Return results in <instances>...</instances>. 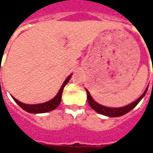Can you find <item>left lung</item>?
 <instances>
[{
	"instance_id": "1",
	"label": "left lung",
	"mask_w": 153,
	"mask_h": 153,
	"mask_svg": "<svg viewBox=\"0 0 153 153\" xmlns=\"http://www.w3.org/2000/svg\"><path fill=\"white\" fill-rule=\"evenodd\" d=\"M147 88H146V89L145 90L144 93L142 94V95L139 98L138 100H136L135 101H134V102L129 104V105H128L123 106V107H119V108H111V107H106V106H104V105H101L98 104L95 100H93V98L90 95L89 92L88 91L87 89H86V91H87V97H88V104H89V105L96 112L100 113V114L104 115V116H107V117H121L123 115L126 114L128 111H130L133 108H134L138 105V103L141 100V99L145 96L146 93L147 91Z\"/></svg>"
}]
</instances>
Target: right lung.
Here are the masks:
<instances>
[{
	"label": "right lung",
	"instance_id": "1",
	"mask_svg": "<svg viewBox=\"0 0 153 153\" xmlns=\"http://www.w3.org/2000/svg\"><path fill=\"white\" fill-rule=\"evenodd\" d=\"M71 74L67 78L65 79V81L64 82L63 85L61 86L59 91L58 92V94H56V96L53 99H52L51 100L48 101V102L42 103V104H36V105H28V104H24V103L19 101L18 100H16L15 98L13 97V99L14 100V101L21 108L25 111H26L27 112H30V113H45V112H48V111H51L53 110L56 109L59 105L61 102V97H62V92L64 90V88L65 86L69 82V80L71 79Z\"/></svg>",
	"mask_w": 153,
	"mask_h": 153
}]
</instances>
